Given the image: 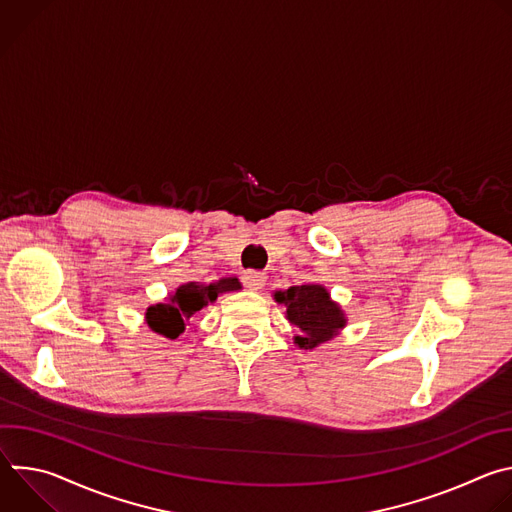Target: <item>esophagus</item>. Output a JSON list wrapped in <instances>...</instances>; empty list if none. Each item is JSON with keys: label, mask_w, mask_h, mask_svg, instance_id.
<instances>
[{"label": "esophagus", "mask_w": 512, "mask_h": 512, "mask_svg": "<svg viewBox=\"0 0 512 512\" xmlns=\"http://www.w3.org/2000/svg\"><path fill=\"white\" fill-rule=\"evenodd\" d=\"M265 281H267L265 273H259V271H245L243 275V283L253 291H261L265 287Z\"/></svg>", "instance_id": "esophagus-1"}]
</instances>
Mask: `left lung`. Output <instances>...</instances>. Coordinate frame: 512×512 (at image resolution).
Masks as SVG:
<instances>
[{
	"label": "left lung",
	"mask_w": 512,
	"mask_h": 512,
	"mask_svg": "<svg viewBox=\"0 0 512 512\" xmlns=\"http://www.w3.org/2000/svg\"><path fill=\"white\" fill-rule=\"evenodd\" d=\"M273 300L285 308V318L300 328L302 334L294 336V344L302 350H314L330 342L348 322L342 306L330 298V291L322 283L277 289Z\"/></svg>",
	"instance_id": "obj_1"
}]
</instances>
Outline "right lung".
<instances>
[{
    "instance_id": "obj_1",
    "label": "right lung",
    "mask_w": 512,
    "mask_h": 512,
    "mask_svg": "<svg viewBox=\"0 0 512 512\" xmlns=\"http://www.w3.org/2000/svg\"><path fill=\"white\" fill-rule=\"evenodd\" d=\"M241 287L243 285L237 277H223L214 283L186 281L168 294V298L145 310V324L154 332L176 340L186 332V326H190V320L196 318L200 310L214 304L221 294L239 291Z\"/></svg>"
}]
</instances>
